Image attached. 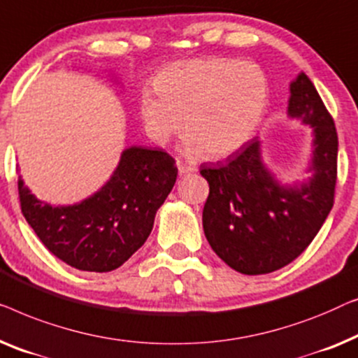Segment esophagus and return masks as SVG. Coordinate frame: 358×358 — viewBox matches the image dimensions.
Returning a JSON list of instances; mask_svg holds the SVG:
<instances>
[{
	"label": "esophagus",
	"instance_id": "esophagus-1",
	"mask_svg": "<svg viewBox=\"0 0 358 358\" xmlns=\"http://www.w3.org/2000/svg\"><path fill=\"white\" fill-rule=\"evenodd\" d=\"M177 167H178V173L181 175V177H183V175H189V173L196 172V167H193V165H188V164H183V162H178Z\"/></svg>",
	"mask_w": 358,
	"mask_h": 358
}]
</instances>
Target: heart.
<instances>
[{"mask_svg":"<svg viewBox=\"0 0 358 358\" xmlns=\"http://www.w3.org/2000/svg\"><path fill=\"white\" fill-rule=\"evenodd\" d=\"M139 97V115L154 143L167 144L183 128L191 154L225 157L248 141L264 117L269 79L255 63L196 58L169 64Z\"/></svg>","mask_w":358,"mask_h":358,"instance_id":"heart-1","label":"heart"}]
</instances>
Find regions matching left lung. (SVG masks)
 <instances>
[{
	"mask_svg": "<svg viewBox=\"0 0 358 358\" xmlns=\"http://www.w3.org/2000/svg\"><path fill=\"white\" fill-rule=\"evenodd\" d=\"M287 115L313 129V155L303 183L282 185L261 157L259 139L214 167L203 227L215 255L241 274H268L303 253L334 204L337 133L318 90L305 73L290 83Z\"/></svg>",
	"mask_w": 358,
	"mask_h": 358,
	"instance_id": "8db88e82",
	"label": "left lung"
}]
</instances>
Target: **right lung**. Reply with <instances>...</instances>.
<instances>
[{
  "label": "right lung",
  "instance_id": "obj_1",
  "mask_svg": "<svg viewBox=\"0 0 358 358\" xmlns=\"http://www.w3.org/2000/svg\"><path fill=\"white\" fill-rule=\"evenodd\" d=\"M175 160L162 149L133 145L97 193L73 206H52L19 177L21 209L40 241L63 263L108 273L128 261L154 227L155 213L177 181Z\"/></svg>",
  "mask_w": 358,
  "mask_h": 358
}]
</instances>
